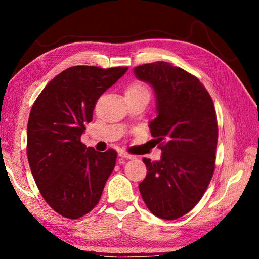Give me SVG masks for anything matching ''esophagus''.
Listing matches in <instances>:
<instances>
[{
	"instance_id": "obj_1",
	"label": "esophagus",
	"mask_w": 259,
	"mask_h": 259,
	"mask_svg": "<svg viewBox=\"0 0 259 259\" xmlns=\"http://www.w3.org/2000/svg\"><path fill=\"white\" fill-rule=\"evenodd\" d=\"M119 156L121 157V159H126V160H133L135 159V155H131V154H128V153H124V152H121Z\"/></svg>"
}]
</instances>
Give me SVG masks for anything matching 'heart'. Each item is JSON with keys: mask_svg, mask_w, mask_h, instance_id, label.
<instances>
[{"mask_svg": "<svg viewBox=\"0 0 259 259\" xmlns=\"http://www.w3.org/2000/svg\"><path fill=\"white\" fill-rule=\"evenodd\" d=\"M125 96H140V95H146L150 96V90L142 82H134L125 88L124 90Z\"/></svg>", "mask_w": 259, "mask_h": 259, "instance_id": "b5f03b06", "label": "heart"}]
</instances>
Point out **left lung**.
Masks as SVG:
<instances>
[{
    "label": "left lung",
    "mask_w": 259,
    "mask_h": 259,
    "mask_svg": "<svg viewBox=\"0 0 259 259\" xmlns=\"http://www.w3.org/2000/svg\"><path fill=\"white\" fill-rule=\"evenodd\" d=\"M156 98L151 134L160 144L159 161L144 157L147 175L139 184L144 202L156 217L172 221L198 204L214 171L218 126L204 85L192 74L165 61L134 68Z\"/></svg>",
    "instance_id": "obj_1"
}]
</instances>
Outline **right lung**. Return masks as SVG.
<instances>
[{
  "instance_id": "1",
  "label": "right lung",
  "mask_w": 259,
  "mask_h": 259,
  "mask_svg": "<svg viewBox=\"0 0 259 259\" xmlns=\"http://www.w3.org/2000/svg\"><path fill=\"white\" fill-rule=\"evenodd\" d=\"M128 67L73 66L48 83L27 124V157L43 199L61 216L77 219L99 202L116 152L81 142L96 102Z\"/></svg>"
}]
</instances>
